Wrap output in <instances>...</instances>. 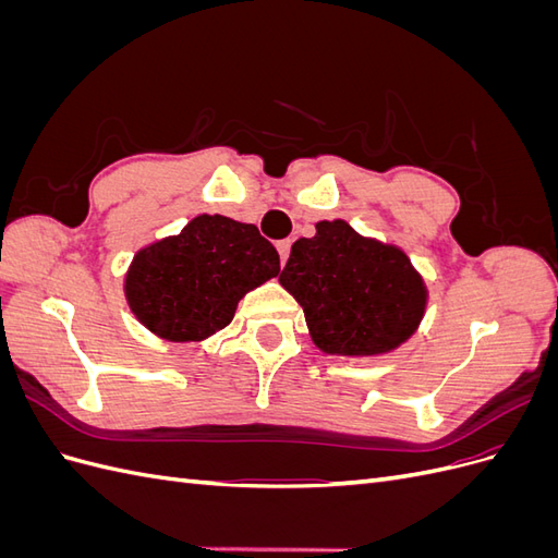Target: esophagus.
I'll use <instances>...</instances> for the list:
<instances>
[{
	"label": "esophagus",
	"mask_w": 558,
	"mask_h": 558,
	"mask_svg": "<svg viewBox=\"0 0 558 558\" xmlns=\"http://www.w3.org/2000/svg\"><path fill=\"white\" fill-rule=\"evenodd\" d=\"M277 248H279L281 265H286V260H289V256H291V240H281V242L277 244Z\"/></svg>",
	"instance_id": "obj_1"
}]
</instances>
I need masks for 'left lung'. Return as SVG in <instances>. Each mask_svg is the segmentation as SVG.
Segmentation results:
<instances>
[{"instance_id": "obj_1", "label": "left lung", "mask_w": 558, "mask_h": 558, "mask_svg": "<svg viewBox=\"0 0 558 558\" xmlns=\"http://www.w3.org/2000/svg\"><path fill=\"white\" fill-rule=\"evenodd\" d=\"M279 281L305 312L314 344L340 356L396 349L426 310L410 258L344 221H320L314 238L298 240Z\"/></svg>"}]
</instances>
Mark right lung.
I'll return each instance as SVG.
<instances>
[{
	"label": "right lung",
	"mask_w": 558,
	"mask_h": 558,
	"mask_svg": "<svg viewBox=\"0 0 558 558\" xmlns=\"http://www.w3.org/2000/svg\"><path fill=\"white\" fill-rule=\"evenodd\" d=\"M279 275V253L256 226L202 214L177 238L142 248L125 277L130 310L165 340H205L238 302Z\"/></svg>",
	"instance_id": "add662e5"
}]
</instances>
